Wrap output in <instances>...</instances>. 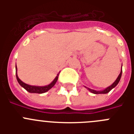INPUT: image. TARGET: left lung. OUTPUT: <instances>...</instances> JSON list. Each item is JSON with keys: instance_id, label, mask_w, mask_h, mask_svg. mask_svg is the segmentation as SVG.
Masks as SVG:
<instances>
[{"instance_id": "left-lung-1", "label": "left lung", "mask_w": 134, "mask_h": 134, "mask_svg": "<svg viewBox=\"0 0 134 134\" xmlns=\"http://www.w3.org/2000/svg\"><path fill=\"white\" fill-rule=\"evenodd\" d=\"M121 74H122V67H121V70L120 74H119V76H118V79H116L115 81L114 82H113V83L111 85V86H109V87L106 88L105 90H103V91H94V90L91 89V88H87V87H86V88H88V91H91V93H94V94H106V93H108L111 89H113V88H114V87H115V86H117V85L119 83L121 77Z\"/></svg>"}]
</instances>
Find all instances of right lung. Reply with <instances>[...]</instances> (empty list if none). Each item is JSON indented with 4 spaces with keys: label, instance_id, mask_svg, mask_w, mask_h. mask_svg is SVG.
Returning a JSON list of instances; mask_svg holds the SVG:
<instances>
[{
    "label": "right lung",
    "instance_id": "right-lung-1",
    "mask_svg": "<svg viewBox=\"0 0 134 134\" xmlns=\"http://www.w3.org/2000/svg\"><path fill=\"white\" fill-rule=\"evenodd\" d=\"M60 73L58 74L57 76L55 77V79L53 80V82L51 84H49V85H47V86H31V85H27V84L24 83L23 82L21 81L19 79L18 76H17V74H16V80L18 81V82L19 83V85H21L22 87L25 88L27 91H28L29 93H39V94H41V93H46L48 91H49L50 88H52L53 86L55 85V82L58 80V76Z\"/></svg>",
    "mask_w": 134,
    "mask_h": 134
}]
</instances>
